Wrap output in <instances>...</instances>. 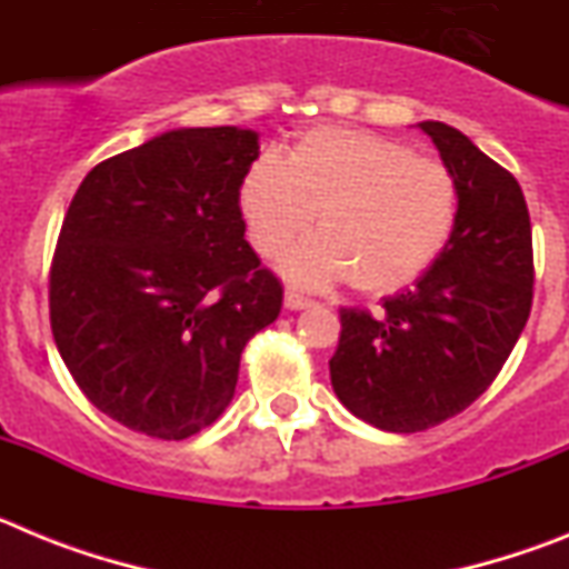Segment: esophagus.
Returning <instances> with one entry per match:
<instances>
[{
	"label": "esophagus",
	"mask_w": 569,
	"mask_h": 569,
	"mask_svg": "<svg viewBox=\"0 0 569 569\" xmlns=\"http://www.w3.org/2000/svg\"><path fill=\"white\" fill-rule=\"evenodd\" d=\"M284 308H288V310L310 308V299H308V296H301L299 290H284Z\"/></svg>",
	"instance_id": "obj_1"
}]
</instances>
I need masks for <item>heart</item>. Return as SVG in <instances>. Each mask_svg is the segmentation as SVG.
I'll use <instances>...</instances> for the list:
<instances>
[{
	"mask_svg": "<svg viewBox=\"0 0 569 569\" xmlns=\"http://www.w3.org/2000/svg\"><path fill=\"white\" fill-rule=\"evenodd\" d=\"M461 190L439 159L390 136L313 128L284 153L261 156L239 188L248 239L261 256L296 244L281 270L296 284L350 279L361 293H393L433 268L453 239ZM320 213L316 214L315 210Z\"/></svg>",
	"mask_w": 569,
	"mask_h": 569,
	"instance_id": "heart-1",
	"label": "heart"
}]
</instances>
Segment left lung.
<instances>
[{"label": "left lung", "instance_id": "obj_1", "mask_svg": "<svg viewBox=\"0 0 569 569\" xmlns=\"http://www.w3.org/2000/svg\"><path fill=\"white\" fill-rule=\"evenodd\" d=\"M461 190L453 239L379 316L341 310L330 381L341 405L387 433H419L485 393L532 305V230L519 182L461 130L421 122Z\"/></svg>", "mask_w": 569, "mask_h": 569}]
</instances>
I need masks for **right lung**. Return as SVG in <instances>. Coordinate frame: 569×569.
Wrapping results in <instances>:
<instances>
[{
    "instance_id": "right-lung-1",
    "label": "right lung",
    "mask_w": 569,
    "mask_h": 569,
    "mask_svg": "<svg viewBox=\"0 0 569 569\" xmlns=\"http://www.w3.org/2000/svg\"><path fill=\"white\" fill-rule=\"evenodd\" d=\"M259 133L179 128L79 184L50 264V328L90 405L182 441L213 425L281 284L244 241L239 188Z\"/></svg>"
}]
</instances>
